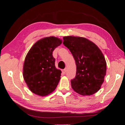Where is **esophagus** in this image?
<instances>
[{
    "label": "esophagus",
    "mask_w": 125,
    "mask_h": 125,
    "mask_svg": "<svg viewBox=\"0 0 125 125\" xmlns=\"http://www.w3.org/2000/svg\"><path fill=\"white\" fill-rule=\"evenodd\" d=\"M66 72H67V69H64L62 70V73H63V74H65V73H66Z\"/></svg>",
    "instance_id": "34e87169"
}]
</instances>
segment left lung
<instances>
[{
	"mask_svg": "<svg viewBox=\"0 0 125 125\" xmlns=\"http://www.w3.org/2000/svg\"><path fill=\"white\" fill-rule=\"evenodd\" d=\"M63 44L75 61L76 76L71 80L73 89L83 96H90L98 92L106 72V62L101 50L83 37H64Z\"/></svg>",
	"mask_w": 125,
	"mask_h": 125,
	"instance_id": "1",
	"label": "left lung"
}]
</instances>
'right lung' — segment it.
<instances>
[{
    "instance_id": "1",
    "label": "right lung",
    "mask_w": 125,
    "mask_h": 125,
    "mask_svg": "<svg viewBox=\"0 0 125 125\" xmlns=\"http://www.w3.org/2000/svg\"><path fill=\"white\" fill-rule=\"evenodd\" d=\"M62 43L58 38L45 37L37 41L27 53L23 76L29 89L34 94L47 96L57 86L62 72L55 67L52 52Z\"/></svg>"
}]
</instances>
